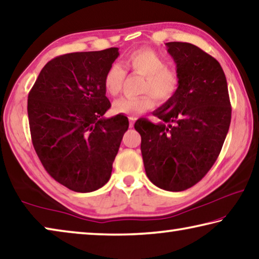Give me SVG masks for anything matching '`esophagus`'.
I'll use <instances>...</instances> for the list:
<instances>
[{"label": "esophagus", "mask_w": 259, "mask_h": 259, "mask_svg": "<svg viewBox=\"0 0 259 259\" xmlns=\"http://www.w3.org/2000/svg\"><path fill=\"white\" fill-rule=\"evenodd\" d=\"M134 123H135V118L130 117V123H129V126H130V128H133V126H134Z\"/></svg>", "instance_id": "esophagus-1"}]
</instances>
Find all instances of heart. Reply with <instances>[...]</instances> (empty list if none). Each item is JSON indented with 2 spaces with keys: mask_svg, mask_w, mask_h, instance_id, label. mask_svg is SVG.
Segmentation results:
<instances>
[{
  "mask_svg": "<svg viewBox=\"0 0 259 259\" xmlns=\"http://www.w3.org/2000/svg\"><path fill=\"white\" fill-rule=\"evenodd\" d=\"M125 70L143 76L139 92L135 98H121L114 102V113L134 117L158 104H165L174 97L179 88V75L166 65V61L150 48H139L129 53L122 61ZM125 72L120 64L114 63L105 73V91L112 97L120 94Z\"/></svg>",
  "mask_w": 259,
  "mask_h": 259,
  "instance_id": "1",
  "label": "heart"
}]
</instances>
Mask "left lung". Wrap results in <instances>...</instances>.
Listing matches in <instances>:
<instances>
[{"label":"left lung","mask_w":259,"mask_h":259,"mask_svg":"<svg viewBox=\"0 0 259 259\" xmlns=\"http://www.w3.org/2000/svg\"><path fill=\"white\" fill-rule=\"evenodd\" d=\"M179 88L153 112L160 122L138 118L147 178L168 191H183L211 169L227 136L232 107L220 63L195 45L167 42Z\"/></svg>","instance_id":"left-lung-1"}]
</instances>
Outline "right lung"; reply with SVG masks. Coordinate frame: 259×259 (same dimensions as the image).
<instances>
[{"label":"right lung","instance_id":"right-lung-1","mask_svg":"<svg viewBox=\"0 0 259 259\" xmlns=\"http://www.w3.org/2000/svg\"><path fill=\"white\" fill-rule=\"evenodd\" d=\"M118 48L57 56L45 65L28 93L31 138L41 163L53 179L76 192L105 186L128 117L105 118L110 108L105 73Z\"/></svg>","mask_w":259,"mask_h":259}]
</instances>
